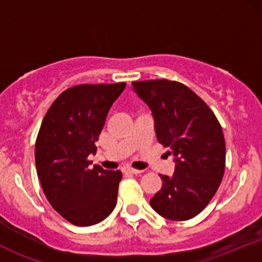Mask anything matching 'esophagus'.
I'll list each match as a JSON object with an SVG mask.
<instances>
[{"instance_id":"obj_1","label":"esophagus","mask_w":262,"mask_h":262,"mask_svg":"<svg viewBox=\"0 0 262 262\" xmlns=\"http://www.w3.org/2000/svg\"><path fill=\"white\" fill-rule=\"evenodd\" d=\"M122 171L124 173H130V175H137V173H140L141 171L140 170H137V169H133V167L130 166H124L122 169Z\"/></svg>"}]
</instances>
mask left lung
I'll return each mask as SVG.
<instances>
[{"mask_svg":"<svg viewBox=\"0 0 262 262\" xmlns=\"http://www.w3.org/2000/svg\"><path fill=\"white\" fill-rule=\"evenodd\" d=\"M148 104L158 141L175 156L172 176L160 175L162 186L150 200L156 213L170 221H188L206 208L225 169L223 130L202 98L177 81L133 82Z\"/></svg>","mask_w":262,"mask_h":262,"instance_id":"left-lung-1","label":"left lung"}]
</instances>
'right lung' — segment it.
Masks as SVG:
<instances>
[{"mask_svg":"<svg viewBox=\"0 0 262 262\" xmlns=\"http://www.w3.org/2000/svg\"><path fill=\"white\" fill-rule=\"evenodd\" d=\"M125 82L77 85L58 96L41 122L35 141V166L45 197L60 215L77 227L97 224L117 203L119 170L95 165V143L108 111Z\"/></svg>","mask_w":262,"mask_h":262,"instance_id":"right-lung-1","label":"right lung"}]
</instances>
